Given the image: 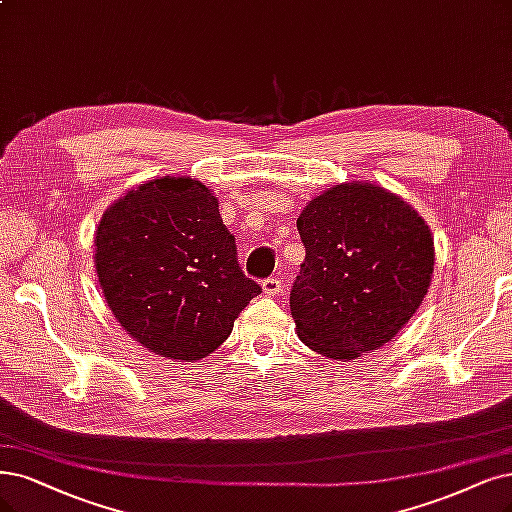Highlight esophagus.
I'll list each match as a JSON object with an SVG mask.
<instances>
[{
  "label": "esophagus",
  "instance_id": "1",
  "mask_svg": "<svg viewBox=\"0 0 512 512\" xmlns=\"http://www.w3.org/2000/svg\"><path fill=\"white\" fill-rule=\"evenodd\" d=\"M282 280L280 278H276V276H270V278H266L263 280V293L266 295H278L280 291H282Z\"/></svg>",
  "mask_w": 512,
  "mask_h": 512
}]
</instances>
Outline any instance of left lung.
<instances>
[{
	"label": "left lung",
	"mask_w": 512,
	"mask_h": 512,
	"mask_svg": "<svg viewBox=\"0 0 512 512\" xmlns=\"http://www.w3.org/2000/svg\"><path fill=\"white\" fill-rule=\"evenodd\" d=\"M306 261L291 289L301 342L329 358L388 344L430 287L434 244L409 204L371 183L335 185L297 219Z\"/></svg>",
	"instance_id": "obj_1"
}]
</instances>
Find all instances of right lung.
<instances>
[{"label": "right lung", "instance_id": "right-lung-1", "mask_svg": "<svg viewBox=\"0 0 512 512\" xmlns=\"http://www.w3.org/2000/svg\"><path fill=\"white\" fill-rule=\"evenodd\" d=\"M94 261L107 306L151 352L198 361L261 293L238 263L211 189L189 177L143 183L113 204Z\"/></svg>", "mask_w": 512, "mask_h": 512}]
</instances>
